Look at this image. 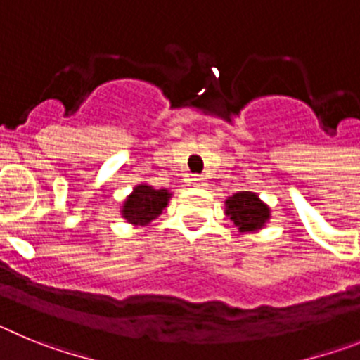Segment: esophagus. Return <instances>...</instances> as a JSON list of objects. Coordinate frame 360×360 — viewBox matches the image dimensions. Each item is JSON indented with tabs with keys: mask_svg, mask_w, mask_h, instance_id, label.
I'll list each match as a JSON object with an SVG mask.
<instances>
[{
	"mask_svg": "<svg viewBox=\"0 0 360 360\" xmlns=\"http://www.w3.org/2000/svg\"><path fill=\"white\" fill-rule=\"evenodd\" d=\"M191 184L196 187H203L205 186V176H203V174H193V178H191Z\"/></svg>",
	"mask_w": 360,
	"mask_h": 360,
	"instance_id": "1",
	"label": "esophagus"
}]
</instances>
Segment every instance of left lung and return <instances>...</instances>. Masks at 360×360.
Segmentation results:
<instances>
[{
    "mask_svg": "<svg viewBox=\"0 0 360 360\" xmlns=\"http://www.w3.org/2000/svg\"><path fill=\"white\" fill-rule=\"evenodd\" d=\"M225 214L232 219L241 234L256 232L270 219V207L259 200L256 193L240 191L225 200Z\"/></svg>",
    "mask_w": 360,
    "mask_h": 360,
    "instance_id": "obj_1",
    "label": "left lung"
}]
</instances>
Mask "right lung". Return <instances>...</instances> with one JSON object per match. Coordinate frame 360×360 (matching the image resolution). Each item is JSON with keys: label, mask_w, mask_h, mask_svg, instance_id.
<instances>
[{"label": "right lung", "mask_w": 360, "mask_h": 360, "mask_svg": "<svg viewBox=\"0 0 360 360\" xmlns=\"http://www.w3.org/2000/svg\"><path fill=\"white\" fill-rule=\"evenodd\" d=\"M169 198L171 193L167 189H155L149 184H139L133 187L131 195L124 200L120 214L131 225H148L162 214Z\"/></svg>", "instance_id": "1"}]
</instances>
